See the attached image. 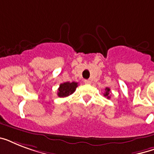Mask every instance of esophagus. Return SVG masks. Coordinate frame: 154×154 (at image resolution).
Wrapping results in <instances>:
<instances>
[{
    "instance_id": "obj_1",
    "label": "esophagus",
    "mask_w": 154,
    "mask_h": 154,
    "mask_svg": "<svg viewBox=\"0 0 154 154\" xmlns=\"http://www.w3.org/2000/svg\"><path fill=\"white\" fill-rule=\"evenodd\" d=\"M84 82L85 83V84H88V85L91 84V81H90V80H85Z\"/></svg>"
}]
</instances>
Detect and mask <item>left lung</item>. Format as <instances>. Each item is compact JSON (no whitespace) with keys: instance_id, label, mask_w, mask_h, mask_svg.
<instances>
[{"instance_id":"obj_1","label":"left lung","mask_w":154,"mask_h":154,"mask_svg":"<svg viewBox=\"0 0 154 154\" xmlns=\"http://www.w3.org/2000/svg\"><path fill=\"white\" fill-rule=\"evenodd\" d=\"M109 93H110V89H109V88H105V94H104V96L106 97L107 98H110Z\"/></svg>"}]
</instances>
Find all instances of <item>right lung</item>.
<instances>
[{
  "label": "right lung",
  "mask_w": 154,
  "mask_h": 154,
  "mask_svg": "<svg viewBox=\"0 0 154 154\" xmlns=\"http://www.w3.org/2000/svg\"><path fill=\"white\" fill-rule=\"evenodd\" d=\"M78 86V83L77 82H65L60 85L58 88L57 95L60 97H65L71 95L74 93L76 88Z\"/></svg>",
  "instance_id": "add662e5"
}]
</instances>
